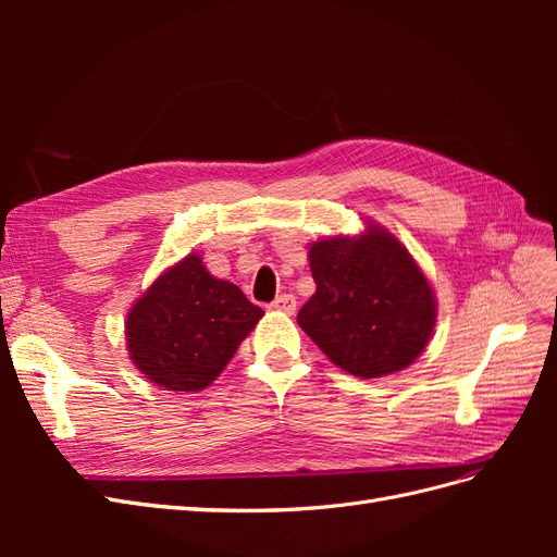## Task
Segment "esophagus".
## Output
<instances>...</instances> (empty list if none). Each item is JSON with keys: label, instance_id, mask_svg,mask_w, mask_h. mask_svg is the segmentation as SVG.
Wrapping results in <instances>:
<instances>
[{"label": "esophagus", "instance_id": "obj_1", "mask_svg": "<svg viewBox=\"0 0 557 557\" xmlns=\"http://www.w3.org/2000/svg\"><path fill=\"white\" fill-rule=\"evenodd\" d=\"M269 309L283 311V313L293 315V313H295V309H297V299H295L293 295H278V297L272 301V305H269Z\"/></svg>", "mask_w": 557, "mask_h": 557}]
</instances>
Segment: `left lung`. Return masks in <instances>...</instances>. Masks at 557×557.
Listing matches in <instances>:
<instances>
[{
  "label": "left lung",
  "mask_w": 557,
  "mask_h": 557,
  "mask_svg": "<svg viewBox=\"0 0 557 557\" xmlns=\"http://www.w3.org/2000/svg\"><path fill=\"white\" fill-rule=\"evenodd\" d=\"M315 293L297 323L344 372L387 376L425 350L436 305L409 250L369 227L358 239L315 242L309 250Z\"/></svg>",
  "instance_id": "left-lung-1"
}]
</instances>
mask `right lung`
Returning <instances> with one entry per match:
<instances>
[{
    "instance_id": "right-lung-1",
    "label": "right lung",
    "mask_w": 557,
    "mask_h": 557,
    "mask_svg": "<svg viewBox=\"0 0 557 557\" xmlns=\"http://www.w3.org/2000/svg\"><path fill=\"white\" fill-rule=\"evenodd\" d=\"M262 313L239 285L213 278L190 252L132 307L129 358L166 391H201L227 367Z\"/></svg>"
}]
</instances>
